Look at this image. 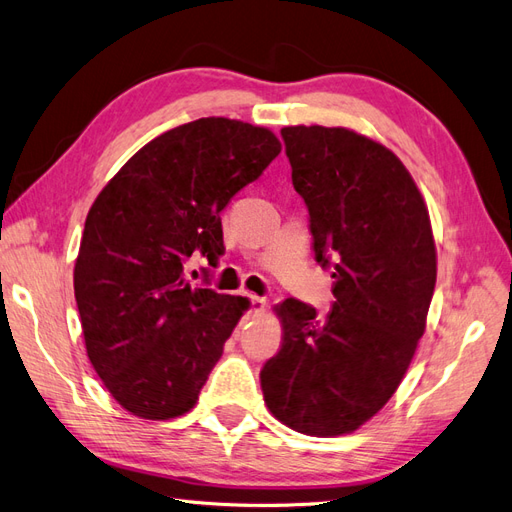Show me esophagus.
Instances as JSON below:
<instances>
[{"instance_id": "1", "label": "esophagus", "mask_w": 512, "mask_h": 512, "mask_svg": "<svg viewBox=\"0 0 512 512\" xmlns=\"http://www.w3.org/2000/svg\"><path fill=\"white\" fill-rule=\"evenodd\" d=\"M250 309L252 312H265V305H267V301L262 299V297H256V294H250Z\"/></svg>"}]
</instances>
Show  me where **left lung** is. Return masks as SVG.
<instances>
[{"mask_svg":"<svg viewBox=\"0 0 512 512\" xmlns=\"http://www.w3.org/2000/svg\"><path fill=\"white\" fill-rule=\"evenodd\" d=\"M292 185L309 211L316 262L333 267V309L286 299L282 348L260 371L269 412L329 438L393 397L425 333L436 243L425 200L391 149L348 128H282Z\"/></svg>","mask_w":512,"mask_h":512,"instance_id":"1","label":"left lung"}]
</instances>
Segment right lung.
<instances>
[{"label": "right lung", "mask_w": 512, "mask_h": 512, "mask_svg": "<svg viewBox=\"0 0 512 512\" xmlns=\"http://www.w3.org/2000/svg\"><path fill=\"white\" fill-rule=\"evenodd\" d=\"M282 151L277 136L203 117L153 138L91 205L74 265L85 348L121 408L168 421L194 408L250 301L194 288L183 262H218L220 213Z\"/></svg>", "instance_id": "add662e5"}]
</instances>
